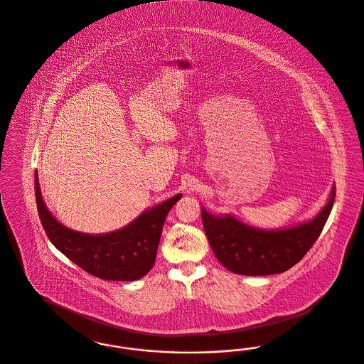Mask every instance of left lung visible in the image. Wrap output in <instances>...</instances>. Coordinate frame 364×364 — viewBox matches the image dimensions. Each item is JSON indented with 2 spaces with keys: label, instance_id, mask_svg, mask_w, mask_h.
<instances>
[{
  "label": "left lung",
  "instance_id": "1",
  "mask_svg": "<svg viewBox=\"0 0 364 364\" xmlns=\"http://www.w3.org/2000/svg\"><path fill=\"white\" fill-rule=\"evenodd\" d=\"M335 201V186L320 213L300 225L264 230L246 225L234 215H213L201 207V219L215 257L227 270L242 276L284 273L314 246Z\"/></svg>",
  "mask_w": 364,
  "mask_h": 364
}]
</instances>
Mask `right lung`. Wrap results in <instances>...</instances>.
<instances>
[{
	"label": "right lung",
	"instance_id": "right-lung-1",
	"mask_svg": "<svg viewBox=\"0 0 364 364\" xmlns=\"http://www.w3.org/2000/svg\"><path fill=\"white\" fill-rule=\"evenodd\" d=\"M35 195L38 216L52 245L91 276L106 281H136L149 273L164 222L181 193L145 210L133 222L106 234H86L64 226L43 200L38 172Z\"/></svg>",
	"mask_w": 364,
	"mask_h": 364
}]
</instances>
